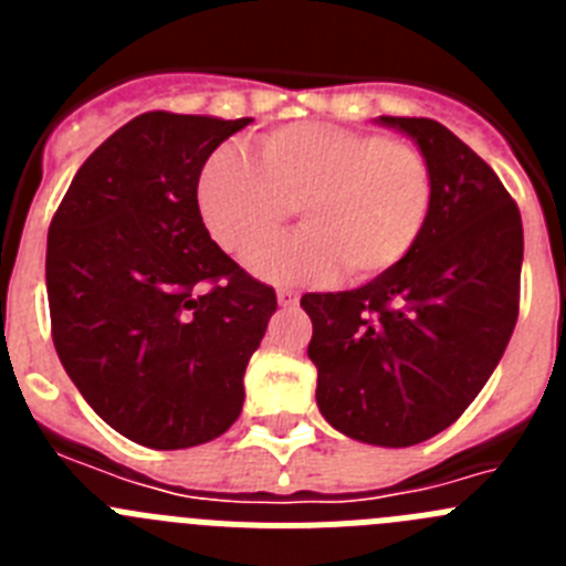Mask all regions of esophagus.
Returning <instances> with one entry per match:
<instances>
[{"instance_id": "esophagus-1", "label": "esophagus", "mask_w": 566, "mask_h": 566, "mask_svg": "<svg viewBox=\"0 0 566 566\" xmlns=\"http://www.w3.org/2000/svg\"><path fill=\"white\" fill-rule=\"evenodd\" d=\"M297 300H300V294L294 292V289H277V303L280 306H297Z\"/></svg>"}]
</instances>
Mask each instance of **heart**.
Segmentation results:
<instances>
[{"mask_svg":"<svg viewBox=\"0 0 566 566\" xmlns=\"http://www.w3.org/2000/svg\"><path fill=\"white\" fill-rule=\"evenodd\" d=\"M260 164L218 147L198 172V212L229 254H249L300 207V232L252 254L272 283L368 280L411 252L433 201L431 167L413 144L337 124H289L260 138Z\"/></svg>","mask_w":566,"mask_h":566,"instance_id":"b5f03b06","label":"heart"}]
</instances>
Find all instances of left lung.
<instances>
[{
    "label": "left lung",
    "instance_id": "1",
    "mask_svg": "<svg viewBox=\"0 0 566 566\" xmlns=\"http://www.w3.org/2000/svg\"><path fill=\"white\" fill-rule=\"evenodd\" d=\"M424 155L428 221L397 266L352 292L303 294L317 408L345 437L408 448L457 422L516 328L524 232L499 175L433 118L379 115Z\"/></svg>",
    "mask_w": 566,
    "mask_h": 566
}]
</instances>
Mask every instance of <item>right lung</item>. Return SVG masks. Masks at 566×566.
I'll return each mask as SVG.
<instances>
[{"mask_svg":"<svg viewBox=\"0 0 566 566\" xmlns=\"http://www.w3.org/2000/svg\"><path fill=\"white\" fill-rule=\"evenodd\" d=\"M252 118L144 113L78 167L48 232L50 328L64 371L109 428L155 451L221 437L272 286L223 252L198 172Z\"/></svg>","mask_w":566,"mask_h":566,"instance_id":"obj_1","label":"right lung"}]
</instances>
